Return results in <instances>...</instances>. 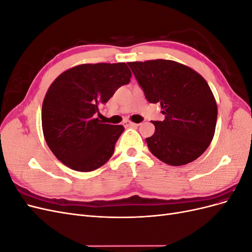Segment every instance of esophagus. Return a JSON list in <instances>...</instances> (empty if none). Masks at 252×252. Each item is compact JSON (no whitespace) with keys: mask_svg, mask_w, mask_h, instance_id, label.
<instances>
[{"mask_svg":"<svg viewBox=\"0 0 252 252\" xmlns=\"http://www.w3.org/2000/svg\"><path fill=\"white\" fill-rule=\"evenodd\" d=\"M123 125H124L125 127H138L140 124L133 123V122H130V121H124Z\"/></svg>","mask_w":252,"mask_h":252,"instance_id":"34e87169","label":"esophagus"}]
</instances>
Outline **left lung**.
Instances as JSON below:
<instances>
[{
	"label": "left lung",
	"instance_id": "left-lung-1",
	"mask_svg": "<svg viewBox=\"0 0 252 252\" xmlns=\"http://www.w3.org/2000/svg\"><path fill=\"white\" fill-rule=\"evenodd\" d=\"M135 80L149 103H158L164 121H152L154 135L148 148L159 161L171 166L193 162L215 135L218 107L203 77L169 60L130 62Z\"/></svg>",
	"mask_w": 252,
	"mask_h": 252
}]
</instances>
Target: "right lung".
<instances>
[{
  "label": "right lung",
  "instance_id": "1",
  "mask_svg": "<svg viewBox=\"0 0 252 252\" xmlns=\"http://www.w3.org/2000/svg\"><path fill=\"white\" fill-rule=\"evenodd\" d=\"M125 63L83 64L63 72L53 82L42 106L45 141L61 162L88 172L100 168L112 157L123 133L122 125L103 124L98 106L130 82Z\"/></svg>",
  "mask_w": 252,
  "mask_h": 252
}]
</instances>
